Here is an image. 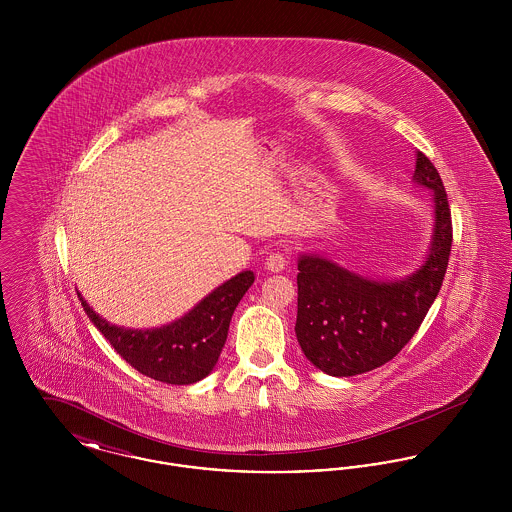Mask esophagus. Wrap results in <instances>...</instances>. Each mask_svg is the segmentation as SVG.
Segmentation results:
<instances>
[{
    "label": "esophagus",
    "instance_id": "esophagus-1",
    "mask_svg": "<svg viewBox=\"0 0 512 512\" xmlns=\"http://www.w3.org/2000/svg\"><path fill=\"white\" fill-rule=\"evenodd\" d=\"M265 267L270 272H282L284 268L288 267V255L284 251H274L270 253L265 261Z\"/></svg>",
    "mask_w": 512,
    "mask_h": 512
}]
</instances>
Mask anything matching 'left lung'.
I'll return each mask as SVG.
<instances>
[{"instance_id":"8db88e82","label":"left lung","mask_w":512,"mask_h":512,"mask_svg":"<svg viewBox=\"0 0 512 512\" xmlns=\"http://www.w3.org/2000/svg\"><path fill=\"white\" fill-rule=\"evenodd\" d=\"M414 182L434 192V234L422 267L401 280H370L320 255L297 261L295 336L330 376H355L391 361L416 334L443 284L453 224L438 169L418 151Z\"/></svg>"}]
</instances>
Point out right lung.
<instances>
[{"mask_svg": "<svg viewBox=\"0 0 512 512\" xmlns=\"http://www.w3.org/2000/svg\"><path fill=\"white\" fill-rule=\"evenodd\" d=\"M253 282L255 274L244 270L201 299L184 317L151 330L109 324L80 293L78 297L88 318L128 365L153 380L188 386L217 365L232 315Z\"/></svg>", "mask_w": 512, "mask_h": 512, "instance_id": "obj_1", "label": "right lung"}]
</instances>
